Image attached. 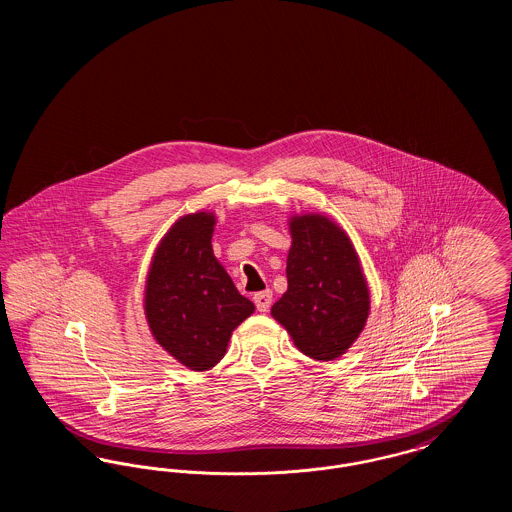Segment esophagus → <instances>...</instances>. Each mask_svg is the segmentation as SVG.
<instances>
[{"label": "esophagus", "mask_w": 512, "mask_h": 512, "mask_svg": "<svg viewBox=\"0 0 512 512\" xmlns=\"http://www.w3.org/2000/svg\"><path fill=\"white\" fill-rule=\"evenodd\" d=\"M253 301H255V305H257V309L261 313H267L268 307L272 303V292L270 290H263V292L255 293Z\"/></svg>", "instance_id": "esophagus-1"}]
</instances>
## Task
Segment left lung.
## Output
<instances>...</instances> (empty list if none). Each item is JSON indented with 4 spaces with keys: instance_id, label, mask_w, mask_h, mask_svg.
<instances>
[{
    "instance_id": "left-lung-1",
    "label": "left lung",
    "mask_w": 512,
    "mask_h": 512,
    "mask_svg": "<svg viewBox=\"0 0 512 512\" xmlns=\"http://www.w3.org/2000/svg\"><path fill=\"white\" fill-rule=\"evenodd\" d=\"M288 290L270 315L315 361H336L365 330L370 290L359 253L338 222L322 213L288 220Z\"/></svg>"
}]
</instances>
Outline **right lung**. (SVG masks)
Returning <instances> with one entry per match:
<instances>
[{
  "label": "right lung",
  "instance_id": "1",
  "mask_svg": "<svg viewBox=\"0 0 512 512\" xmlns=\"http://www.w3.org/2000/svg\"><path fill=\"white\" fill-rule=\"evenodd\" d=\"M215 224L211 211L180 217L161 238L147 270L149 332L180 365L195 372L219 363L232 332L255 311L213 253Z\"/></svg>",
  "mask_w": 512,
  "mask_h": 512
}]
</instances>
